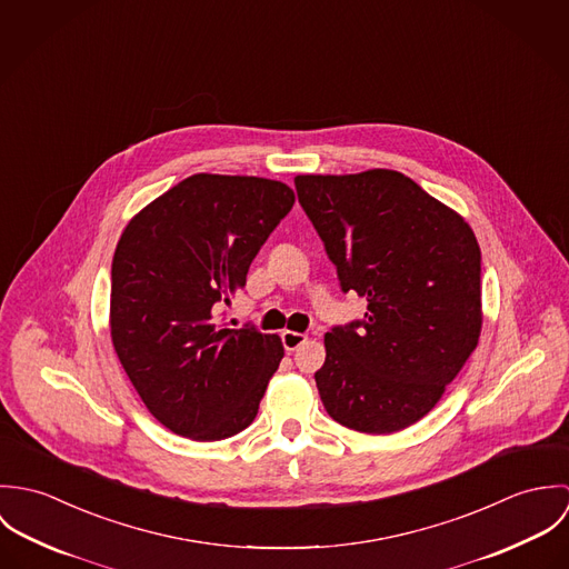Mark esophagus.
<instances>
[{
	"mask_svg": "<svg viewBox=\"0 0 569 569\" xmlns=\"http://www.w3.org/2000/svg\"><path fill=\"white\" fill-rule=\"evenodd\" d=\"M305 341H307V335H302V332H296V330H284L282 332V346H284L287 352L298 350Z\"/></svg>",
	"mask_w": 569,
	"mask_h": 569,
	"instance_id": "34e87169",
	"label": "esophagus"
}]
</instances>
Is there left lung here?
<instances>
[{
    "instance_id": "obj_1",
    "label": "left lung",
    "mask_w": 569,
    "mask_h": 569,
    "mask_svg": "<svg viewBox=\"0 0 569 569\" xmlns=\"http://www.w3.org/2000/svg\"><path fill=\"white\" fill-rule=\"evenodd\" d=\"M298 201L363 320L326 332L316 383L326 411L395 433L445 395L482 330L480 244L469 223L403 172L298 174Z\"/></svg>"
}]
</instances>
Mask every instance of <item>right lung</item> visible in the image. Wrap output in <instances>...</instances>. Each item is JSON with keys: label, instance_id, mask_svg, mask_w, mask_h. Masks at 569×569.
<instances>
[{"label": "right lung", "instance_id": "obj_1", "mask_svg": "<svg viewBox=\"0 0 569 569\" xmlns=\"http://www.w3.org/2000/svg\"><path fill=\"white\" fill-rule=\"evenodd\" d=\"M293 201L282 181L199 172L124 228L111 262V341L140 399L172 433L212 442L256 418L282 341L219 325L214 309L243 289Z\"/></svg>", "mask_w": 569, "mask_h": 569}]
</instances>
